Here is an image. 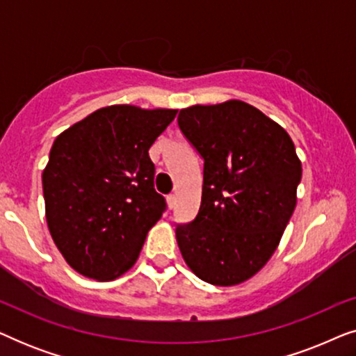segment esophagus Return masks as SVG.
<instances>
[{
    "mask_svg": "<svg viewBox=\"0 0 356 356\" xmlns=\"http://www.w3.org/2000/svg\"><path fill=\"white\" fill-rule=\"evenodd\" d=\"M167 202H168V207L173 209L175 204H177V196H175V194H170V196H167Z\"/></svg>",
    "mask_w": 356,
    "mask_h": 356,
    "instance_id": "1",
    "label": "esophagus"
}]
</instances>
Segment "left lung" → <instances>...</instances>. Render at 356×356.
Segmentation results:
<instances>
[{
	"mask_svg": "<svg viewBox=\"0 0 356 356\" xmlns=\"http://www.w3.org/2000/svg\"><path fill=\"white\" fill-rule=\"evenodd\" d=\"M178 126L204 159L201 207L177 241L189 269L218 286L267 264L296 206L301 162L289 133L241 100L193 105Z\"/></svg>",
	"mask_w": 356,
	"mask_h": 356,
	"instance_id": "8db88e82",
	"label": "left lung"
}]
</instances>
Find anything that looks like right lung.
Wrapping results in <instances>:
<instances>
[{"mask_svg":"<svg viewBox=\"0 0 356 356\" xmlns=\"http://www.w3.org/2000/svg\"><path fill=\"white\" fill-rule=\"evenodd\" d=\"M172 108L110 105L58 136L42 175L55 245L76 272L118 279L138 261L165 199L154 189L150 145L177 116Z\"/></svg>","mask_w":356,"mask_h":356,"instance_id":"right-lung-1","label":"right lung"}]
</instances>
